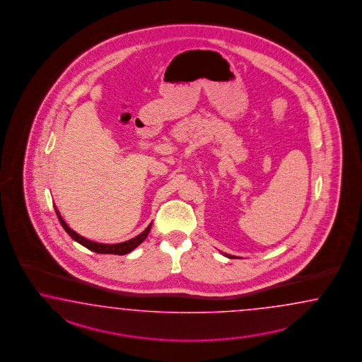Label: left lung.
<instances>
[{"label":"left lung","mask_w":362,"mask_h":362,"mask_svg":"<svg viewBox=\"0 0 362 362\" xmlns=\"http://www.w3.org/2000/svg\"><path fill=\"white\" fill-rule=\"evenodd\" d=\"M226 255V257H229V258H232V257H230V255Z\"/></svg>","instance_id":"1"}]
</instances>
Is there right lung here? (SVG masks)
Returning a JSON list of instances; mask_svg holds the SVG:
<instances>
[{"label":"right lung","instance_id":"obj_1","mask_svg":"<svg viewBox=\"0 0 362 362\" xmlns=\"http://www.w3.org/2000/svg\"><path fill=\"white\" fill-rule=\"evenodd\" d=\"M55 212H57L59 221H60L62 226L64 228V230H66L76 243L83 245V246H86L87 249L92 250V252H96L98 255H124L130 253L133 249L137 247L138 245L142 244V243L145 241V238H146L148 232H150V228H151V224L148 225L141 235H138L137 237H134V238H132V240H129V241H125V243H121V244H100V243H95V241L87 240V238H84V237L78 235L76 232H74V230L69 228V225L64 223V220L62 218V216H60L58 209H57V206H55Z\"/></svg>","mask_w":362,"mask_h":362}]
</instances>
